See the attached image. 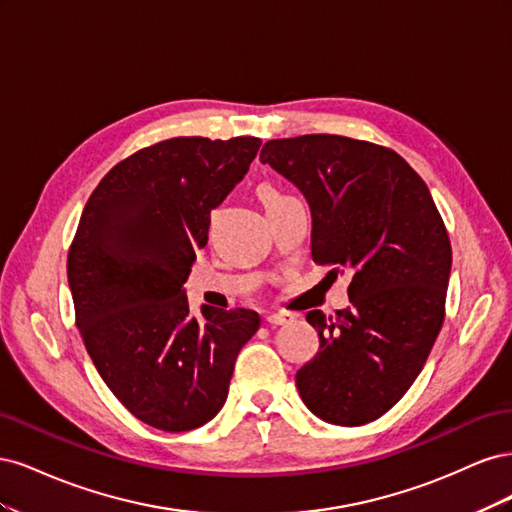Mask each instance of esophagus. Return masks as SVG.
I'll return each mask as SVG.
<instances>
[{"label":"esophagus","mask_w":512,"mask_h":512,"mask_svg":"<svg viewBox=\"0 0 512 512\" xmlns=\"http://www.w3.org/2000/svg\"><path fill=\"white\" fill-rule=\"evenodd\" d=\"M265 322L267 324H271V327H282V324H288V322H292V316L290 314H269V316H265Z\"/></svg>","instance_id":"34e87169"}]
</instances>
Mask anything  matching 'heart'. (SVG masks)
<instances>
[{"mask_svg": "<svg viewBox=\"0 0 512 512\" xmlns=\"http://www.w3.org/2000/svg\"><path fill=\"white\" fill-rule=\"evenodd\" d=\"M258 194H260L262 203H265V207H267V209H269V207H275V205H280V203H284V200H288V198H292V196L284 194L280 188H275L273 183H262V185H260V190H258Z\"/></svg>", "mask_w": 512, "mask_h": 512, "instance_id": "heart-1", "label": "heart"}]
</instances>
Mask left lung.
<instances>
[{"label":"left lung","mask_w":512,"mask_h":512,"mask_svg":"<svg viewBox=\"0 0 512 512\" xmlns=\"http://www.w3.org/2000/svg\"><path fill=\"white\" fill-rule=\"evenodd\" d=\"M262 164L312 209V258L352 271V307L307 312L320 348L297 371L303 404L331 425L389 412L421 374L444 322L451 239L421 175L389 147L337 134L277 138Z\"/></svg>","instance_id":"1"}]
</instances>
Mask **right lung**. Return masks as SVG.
Instances as JSON below:
<instances>
[{"label": "right lung", "mask_w": 512, "mask_h": 512, "mask_svg": "<svg viewBox=\"0 0 512 512\" xmlns=\"http://www.w3.org/2000/svg\"><path fill=\"white\" fill-rule=\"evenodd\" d=\"M260 138L175 136L115 164L91 192L68 252L76 327L108 389L138 421L190 431L218 414L250 309L190 312L183 284L211 209L243 179Z\"/></svg>", "instance_id": "obj_1"}]
</instances>
